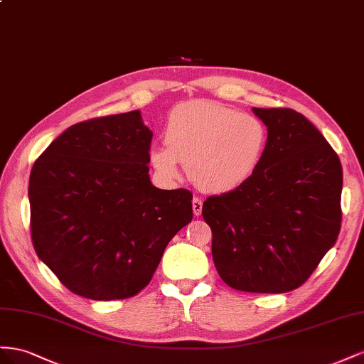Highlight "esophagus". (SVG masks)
Masks as SVG:
<instances>
[{
    "mask_svg": "<svg viewBox=\"0 0 364 364\" xmlns=\"http://www.w3.org/2000/svg\"><path fill=\"white\" fill-rule=\"evenodd\" d=\"M192 209H193V215L195 216H200L203 212V201L198 198V196H195L192 200Z\"/></svg>",
    "mask_w": 364,
    "mask_h": 364,
    "instance_id": "obj_1",
    "label": "esophagus"
}]
</instances>
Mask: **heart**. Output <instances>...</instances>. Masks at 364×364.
<instances>
[{
	"label": "heart",
	"mask_w": 364,
	"mask_h": 364,
	"mask_svg": "<svg viewBox=\"0 0 364 364\" xmlns=\"http://www.w3.org/2000/svg\"><path fill=\"white\" fill-rule=\"evenodd\" d=\"M166 146H154L151 163L163 178L178 176L181 163L195 186L207 193L241 188L261 164L267 146L264 123L216 102L176 105L164 127Z\"/></svg>",
	"instance_id": "obj_1"
}]
</instances>
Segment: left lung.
Here are the masks:
<instances>
[{
  "instance_id": "obj_1",
  "label": "left lung",
  "mask_w": 364,
  "mask_h": 364,
  "mask_svg": "<svg viewBox=\"0 0 364 364\" xmlns=\"http://www.w3.org/2000/svg\"><path fill=\"white\" fill-rule=\"evenodd\" d=\"M253 112L268 131L261 164L241 188L209 196L203 218L224 282L240 291L279 294L304 285L336 244L343 171L336 151L300 112Z\"/></svg>"
}]
</instances>
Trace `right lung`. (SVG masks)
<instances>
[{"mask_svg":"<svg viewBox=\"0 0 364 364\" xmlns=\"http://www.w3.org/2000/svg\"><path fill=\"white\" fill-rule=\"evenodd\" d=\"M152 131L140 111L73 124L35 161L28 181L35 252L71 293H140L166 245L192 221V192L152 186Z\"/></svg>","mask_w":364,"mask_h":364,"instance_id":"right-lung-1","label":"right lung"}]
</instances>
